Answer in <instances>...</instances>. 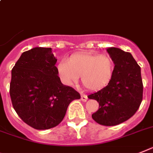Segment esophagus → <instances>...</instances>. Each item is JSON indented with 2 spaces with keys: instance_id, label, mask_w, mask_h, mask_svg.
<instances>
[{
  "instance_id": "obj_1",
  "label": "esophagus",
  "mask_w": 153,
  "mask_h": 153,
  "mask_svg": "<svg viewBox=\"0 0 153 153\" xmlns=\"http://www.w3.org/2000/svg\"><path fill=\"white\" fill-rule=\"evenodd\" d=\"M81 100L83 101V102H86V101L88 100V96H87V94H81Z\"/></svg>"
}]
</instances>
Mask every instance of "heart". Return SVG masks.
I'll return each instance as SVG.
<instances>
[{"label":"heart","instance_id":"obj_1","mask_svg":"<svg viewBox=\"0 0 153 153\" xmlns=\"http://www.w3.org/2000/svg\"><path fill=\"white\" fill-rule=\"evenodd\" d=\"M58 74L65 84L70 85L81 76L83 85L88 90L97 91L108 84L112 77L113 63L110 58L91 53L73 55L68 62L62 59L58 65Z\"/></svg>","mask_w":153,"mask_h":153}]
</instances>
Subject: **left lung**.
Instances as JSON below:
<instances>
[{
    "instance_id": "8db88e82",
    "label": "left lung",
    "mask_w": 153,
    "mask_h": 153,
    "mask_svg": "<svg viewBox=\"0 0 153 153\" xmlns=\"http://www.w3.org/2000/svg\"><path fill=\"white\" fill-rule=\"evenodd\" d=\"M107 51L115 64L108 85L88 96L98 102L92 119L103 126H115L133 117L143 98L141 67L131 53L117 48Z\"/></svg>"
}]
</instances>
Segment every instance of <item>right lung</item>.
Instances as JSON below:
<instances>
[{
  "label": "right lung",
  "mask_w": 153,
  "mask_h": 153,
  "mask_svg": "<svg viewBox=\"0 0 153 153\" xmlns=\"http://www.w3.org/2000/svg\"><path fill=\"white\" fill-rule=\"evenodd\" d=\"M50 48H34L22 54L11 70L10 97L23 122L36 130L55 127L62 121L70 102L80 98L62 84Z\"/></svg>",
  "instance_id": "1"
}]
</instances>
